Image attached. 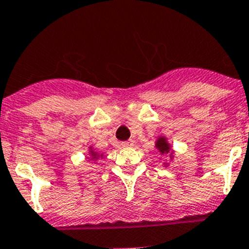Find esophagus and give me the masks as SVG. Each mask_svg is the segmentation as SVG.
<instances>
[{
	"label": "esophagus",
	"instance_id": "obj_1",
	"mask_svg": "<svg viewBox=\"0 0 249 249\" xmlns=\"http://www.w3.org/2000/svg\"><path fill=\"white\" fill-rule=\"evenodd\" d=\"M132 143H134V141H131V140H130V141L122 142V146L123 147H130V146H132Z\"/></svg>",
	"mask_w": 249,
	"mask_h": 249
}]
</instances>
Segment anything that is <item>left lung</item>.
<instances>
[{"label": "left lung", "instance_id": "left-lung-1", "mask_svg": "<svg viewBox=\"0 0 249 249\" xmlns=\"http://www.w3.org/2000/svg\"><path fill=\"white\" fill-rule=\"evenodd\" d=\"M156 148L160 154H168L170 152V144L168 143L165 137H159L156 142Z\"/></svg>", "mask_w": 249, "mask_h": 249}]
</instances>
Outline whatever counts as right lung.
<instances>
[{"mask_svg":"<svg viewBox=\"0 0 249 249\" xmlns=\"http://www.w3.org/2000/svg\"><path fill=\"white\" fill-rule=\"evenodd\" d=\"M90 154H91V157H92V159H97L98 157H100V154H97V153H96V152H93L92 149H91V151H90ZM101 157H102V156H101Z\"/></svg>","mask_w":249,"mask_h":249,"instance_id":"add662e5","label":"right lung"}]
</instances>
